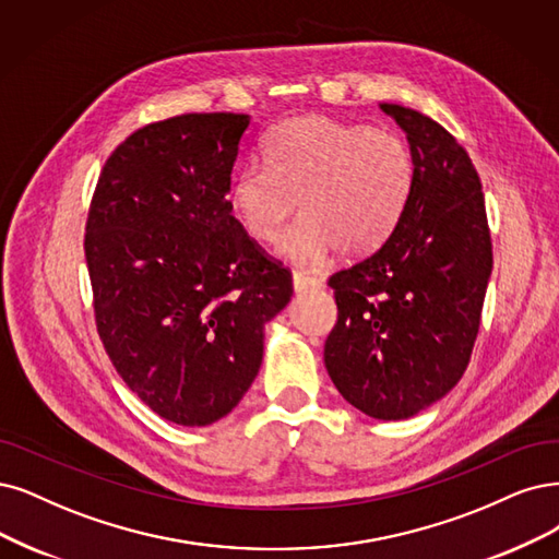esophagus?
<instances>
[{"instance_id":"obj_1","label":"esophagus","mask_w":559,"mask_h":559,"mask_svg":"<svg viewBox=\"0 0 559 559\" xmlns=\"http://www.w3.org/2000/svg\"><path fill=\"white\" fill-rule=\"evenodd\" d=\"M293 287H295L297 295L311 293V290H320V287H322V278H318V276H313V274H306V272H295V274H293Z\"/></svg>"}]
</instances>
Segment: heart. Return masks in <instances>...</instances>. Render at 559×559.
I'll return each mask as SVG.
<instances>
[{"label": "heart", "mask_w": 559, "mask_h": 559, "mask_svg": "<svg viewBox=\"0 0 559 559\" xmlns=\"http://www.w3.org/2000/svg\"><path fill=\"white\" fill-rule=\"evenodd\" d=\"M264 165L239 168L230 181L233 214L258 241H276L285 221L301 216L278 251L313 264L336 251H378L407 204L415 165L401 135L311 115L281 123L264 138Z\"/></svg>", "instance_id": "1"}]
</instances>
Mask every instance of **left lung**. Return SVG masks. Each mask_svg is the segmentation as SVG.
Returning <instances> with one entry per match:
<instances>
[{
	"instance_id": "1",
	"label": "left lung",
	"mask_w": 559,
	"mask_h": 559,
	"mask_svg": "<svg viewBox=\"0 0 559 559\" xmlns=\"http://www.w3.org/2000/svg\"><path fill=\"white\" fill-rule=\"evenodd\" d=\"M409 142L415 179L394 233L332 278L338 322L326 373L364 415L396 421L430 407L463 378L492 272L477 170L447 129L380 103Z\"/></svg>"
}]
</instances>
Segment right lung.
<instances>
[{"instance_id": "add662e5", "label": "right lung", "mask_w": 559, "mask_h": 559, "mask_svg": "<svg viewBox=\"0 0 559 559\" xmlns=\"http://www.w3.org/2000/svg\"><path fill=\"white\" fill-rule=\"evenodd\" d=\"M248 115L191 112L123 140L103 165L85 258L96 326L119 378L158 417L210 426L253 384L264 324L293 276L233 216Z\"/></svg>"}]
</instances>
